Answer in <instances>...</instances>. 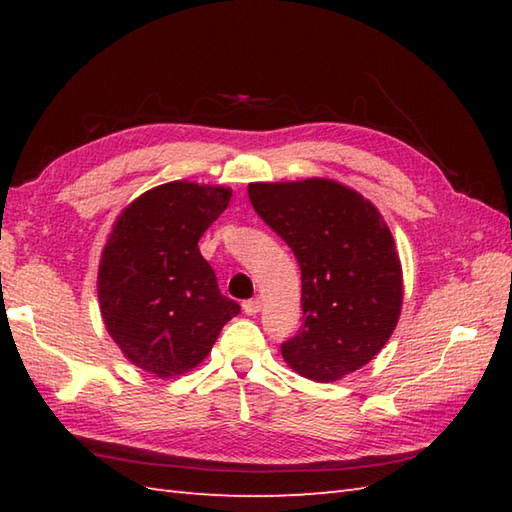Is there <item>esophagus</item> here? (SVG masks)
<instances>
[{
  "label": "esophagus",
  "mask_w": 512,
  "mask_h": 512,
  "mask_svg": "<svg viewBox=\"0 0 512 512\" xmlns=\"http://www.w3.org/2000/svg\"><path fill=\"white\" fill-rule=\"evenodd\" d=\"M244 312L248 314V317H255V314L262 310V301L259 299H248V301H244Z\"/></svg>",
  "instance_id": "34e87169"
}]
</instances>
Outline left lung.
<instances>
[{
	"label": "left lung",
	"instance_id": "8db88e82",
	"mask_svg": "<svg viewBox=\"0 0 512 512\" xmlns=\"http://www.w3.org/2000/svg\"><path fill=\"white\" fill-rule=\"evenodd\" d=\"M248 198L301 268L303 325L281 345L284 361L317 383L365 367L394 334L405 297L385 217L332 178L250 182Z\"/></svg>",
	"mask_w": 512,
	"mask_h": 512
}]
</instances>
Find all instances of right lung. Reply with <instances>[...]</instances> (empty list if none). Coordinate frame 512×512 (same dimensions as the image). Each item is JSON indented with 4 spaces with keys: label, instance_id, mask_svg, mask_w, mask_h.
Returning a JSON list of instances; mask_svg holds the SVG:
<instances>
[{
    "label": "right lung",
    "instance_id": "right-lung-1",
    "mask_svg": "<svg viewBox=\"0 0 512 512\" xmlns=\"http://www.w3.org/2000/svg\"><path fill=\"white\" fill-rule=\"evenodd\" d=\"M231 195L224 184H158L129 202L107 235L96 277L105 330L129 363L158 378L198 367L239 312L198 248Z\"/></svg>",
    "mask_w": 512,
    "mask_h": 512
}]
</instances>
